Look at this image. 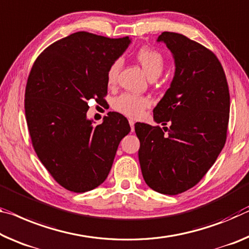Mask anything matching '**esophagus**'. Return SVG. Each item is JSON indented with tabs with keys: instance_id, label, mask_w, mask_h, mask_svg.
I'll return each instance as SVG.
<instances>
[{
	"instance_id": "34e87169",
	"label": "esophagus",
	"mask_w": 249,
	"mask_h": 249,
	"mask_svg": "<svg viewBox=\"0 0 249 249\" xmlns=\"http://www.w3.org/2000/svg\"><path fill=\"white\" fill-rule=\"evenodd\" d=\"M134 124H135V123H134V121L129 120V126H131V131L132 132H134V129H135V128H134Z\"/></svg>"
}]
</instances>
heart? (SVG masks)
Wrapping results in <instances>:
<instances>
[{
	"instance_id": "b5f03b06",
	"label": "heart",
	"mask_w": 249,
	"mask_h": 249,
	"mask_svg": "<svg viewBox=\"0 0 249 249\" xmlns=\"http://www.w3.org/2000/svg\"><path fill=\"white\" fill-rule=\"evenodd\" d=\"M136 60L140 62L142 68L149 78L157 77L164 68V57L159 51L143 47L136 53ZM121 62L115 61L107 70V83L113 85L116 82L120 72ZM151 105V101L146 96L135 95L132 93H124L116 97L113 102V108L129 117H139L145 108Z\"/></svg>"
}]
</instances>
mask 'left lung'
<instances>
[{
	"instance_id": "left-lung-1",
	"label": "left lung",
	"mask_w": 249,
	"mask_h": 249,
	"mask_svg": "<svg viewBox=\"0 0 249 249\" xmlns=\"http://www.w3.org/2000/svg\"><path fill=\"white\" fill-rule=\"evenodd\" d=\"M175 62L171 86L154 108V121L169 127L135 124L145 183L155 192L177 195L198 183L226 142L230 90L216 55L184 35L163 32ZM168 133H166V132Z\"/></svg>"
}]
</instances>
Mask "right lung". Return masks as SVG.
Masks as SVG:
<instances>
[{"instance_id":"obj_1","label":"right lung","mask_w":249,"mask_h":249,"mask_svg":"<svg viewBox=\"0 0 249 249\" xmlns=\"http://www.w3.org/2000/svg\"><path fill=\"white\" fill-rule=\"evenodd\" d=\"M131 38L76 32L58 39L34 62L25 89V116L35 153L53 178L74 193L92 191L112 168L120 142L131 131L109 112L94 126L89 102L104 101L107 70Z\"/></svg>"}]
</instances>
